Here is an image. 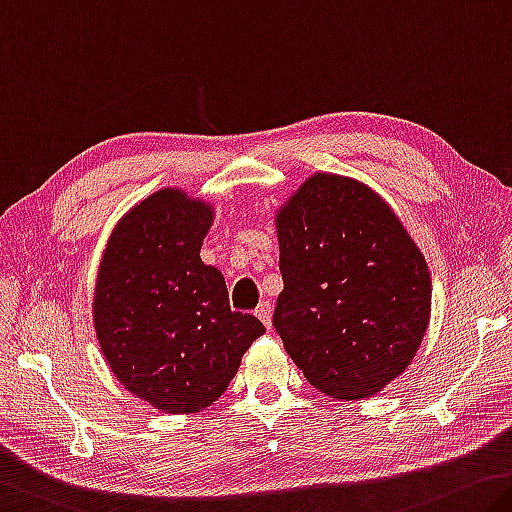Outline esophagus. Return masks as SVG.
<instances>
[{
  "label": "esophagus",
  "instance_id": "1",
  "mask_svg": "<svg viewBox=\"0 0 512 512\" xmlns=\"http://www.w3.org/2000/svg\"><path fill=\"white\" fill-rule=\"evenodd\" d=\"M255 316L264 323L266 328H271V305L269 303H259L255 310Z\"/></svg>",
  "mask_w": 512,
  "mask_h": 512
}]
</instances>
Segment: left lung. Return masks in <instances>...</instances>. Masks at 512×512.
Here are the masks:
<instances>
[{"label":"left lung","mask_w":512,"mask_h":512,"mask_svg":"<svg viewBox=\"0 0 512 512\" xmlns=\"http://www.w3.org/2000/svg\"><path fill=\"white\" fill-rule=\"evenodd\" d=\"M285 289L273 326L332 399L378 394L431 319V273L394 209L353 177L314 173L275 214Z\"/></svg>","instance_id":"left-lung-1"}]
</instances>
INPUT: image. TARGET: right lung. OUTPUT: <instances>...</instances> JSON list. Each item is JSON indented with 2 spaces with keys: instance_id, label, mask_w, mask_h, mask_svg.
<instances>
[{
  "instance_id": "right-lung-1",
  "label": "right lung",
  "mask_w": 512,
  "mask_h": 512,
  "mask_svg": "<svg viewBox=\"0 0 512 512\" xmlns=\"http://www.w3.org/2000/svg\"><path fill=\"white\" fill-rule=\"evenodd\" d=\"M209 202L161 189L113 227L93 296V323L127 392L170 415L212 405L239 371L262 321L230 310L223 273L200 259Z\"/></svg>"
}]
</instances>
